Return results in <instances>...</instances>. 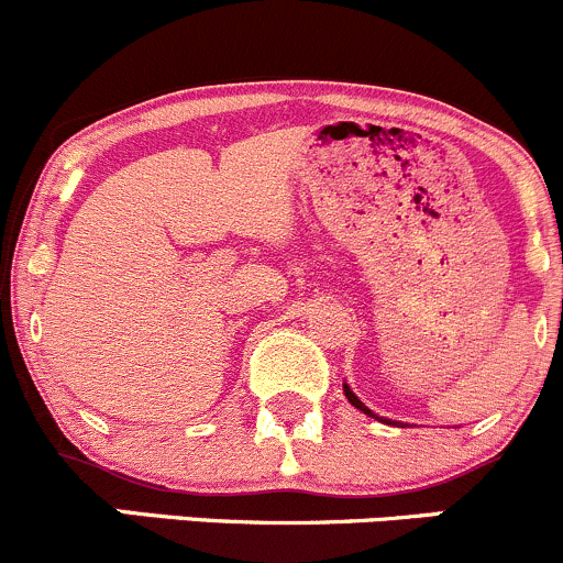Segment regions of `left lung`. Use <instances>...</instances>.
I'll return each mask as SVG.
<instances>
[{"mask_svg": "<svg viewBox=\"0 0 563 563\" xmlns=\"http://www.w3.org/2000/svg\"><path fill=\"white\" fill-rule=\"evenodd\" d=\"M343 391H345V397H349V402H351V406H356V408H360V411H365V413H367V417H376V413H373V411H371V408H367V406H365V402H362V400H360V397H356V395H354V391H351L349 387H345V384H343ZM376 419H378V417H376Z\"/></svg>", "mask_w": 563, "mask_h": 563, "instance_id": "1", "label": "left lung"}]
</instances>
